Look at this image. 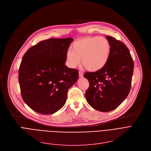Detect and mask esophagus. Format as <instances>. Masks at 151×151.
Wrapping results in <instances>:
<instances>
[{
	"instance_id": "34e87169",
	"label": "esophagus",
	"mask_w": 151,
	"mask_h": 151,
	"mask_svg": "<svg viewBox=\"0 0 151 151\" xmlns=\"http://www.w3.org/2000/svg\"><path fill=\"white\" fill-rule=\"evenodd\" d=\"M78 75H79V77H83V73H82V71H79V72H78Z\"/></svg>"
}]
</instances>
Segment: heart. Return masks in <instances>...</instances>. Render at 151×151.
Here are the masks:
<instances>
[{
  "mask_svg": "<svg viewBox=\"0 0 151 151\" xmlns=\"http://www.w3.org/2000/svg\"><path fill=\"white\" fill-rule=\"evenodd\" d=\"M72 50L66 53L67 64L70 68L79 65L81 60L85 69L91 72L102 69L108 61L111 46L109 41L103 37H88L77 40Z\"/></svg>",
  "mask_w": 151,
  "mask_h": 151,
  "instance_id": "1",
  "label": "heart"
}]
</instances>
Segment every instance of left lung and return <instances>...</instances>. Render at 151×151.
<instances>
[{
  "mask_svg": "<svg viewBox=\"0 0 151 151\" xmlns=\"http://www.w3.org/2000/svg\"><path fill=\"white\" fill-rule=\"evenodd\" d=\"M111 46L109 59L101 70L84 74L89 82L87 103L97 111H111L122 103L130 92L134 63L130 51L120 40L107 35Z\"/></svg>",
  "mask_w": 151,
  "mask_h": 151,
  "instance_id": "8db88e82",
  "label": "left lung"
}]
</instances>
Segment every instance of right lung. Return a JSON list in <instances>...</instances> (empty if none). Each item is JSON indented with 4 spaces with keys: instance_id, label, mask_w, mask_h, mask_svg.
<instances>
[{
    "instance_id": "right-lung-1",
    "label": "right lung",
    "mask_w": 151,
    "mask_h": 151,
    "mask_svg": "<svg viewBox=\"0 0 151 151\" xmlns=\"http://www.w3.org/2000/svg\"><path fill=\"white\" fill-rule=\"evenodd\" d=\"M73 38H51L39 42L24 55L18 72L21 96L33 111L52 114L65 104L68 91L78 71L65 65Z\"/></svg>"
}]
</instances>
